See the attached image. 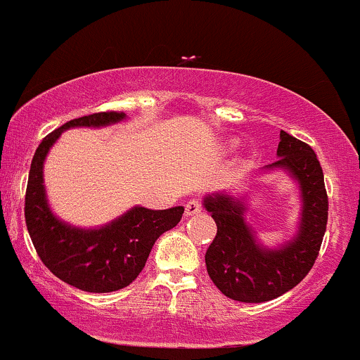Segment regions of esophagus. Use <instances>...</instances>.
Masks as SVG:
<instances>
[{"label":"esophagus","mask_w":360,"mask_h":360,"mask_svg":"<svg viewBox=\"0 0 360 360\" xmlns=\"http://www.w3.org/2000/svg\"><path fill=\"white\" fill-rule=\"evenodd\" d=\"M184 210H186V215H196V213H201L203 207H201L200 200H189L186 205H184Z\"/></svg>","instance_id":"34e87169"}]
</instances>
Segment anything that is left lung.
<instances>
[{
    "label": "left lung",
    "mask_w": 360,
    "mask_h": 360,
    "mask_svg": "<svg viewBox=\"0 0 360 360\" xmlns=\"http://www.w3.org/2000/svg\"><path fill=\"white\" fill-rule=\"evenodd\" d=\"M276 159L263 169H285L297 179L302 196L299 232L278 250H264L246 224V205L229 195L205 198L217 224V236L205 255L217 289L239 302H266L294 289L319 255L328 222V195L314 150L280 131Z\"/></svg>",
    "instance_id": "1"
}]
</instances>
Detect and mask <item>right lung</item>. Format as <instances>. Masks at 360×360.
I'll list each match as a JSON object with an SVG mask.
<instances>
[{
  "mask_svg": "<svg viewBox=\"0 0 360 360\" xmlns=\"http://www.w3.org/2000/svg\"><path fill=\"white\" fill-rule=\"evenodd\" d=\"M124 120V112L105 110L71 120L41 141L30 164L25 191V224L42 263L63 282L85 292L104 294L128 287L143 270L157 238L176 227L184 208H131L114 222L94 231L71 227L47 207L42 164L51 145L75 126H105Z\"/></svg>",
  "mask_w": 360,
  "mask_h": 360,
  "instance_id": "1",
  "label": "right lung"
}]
</instances>
